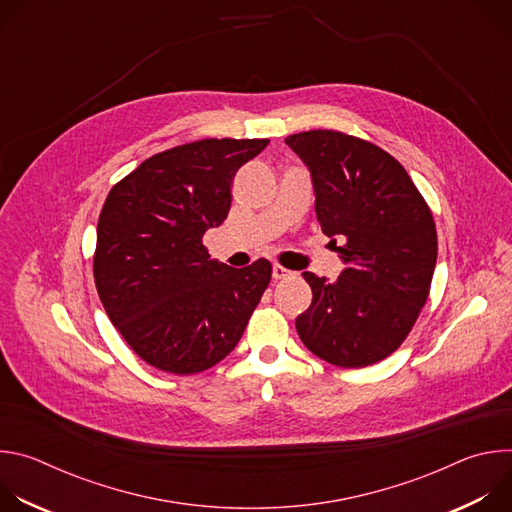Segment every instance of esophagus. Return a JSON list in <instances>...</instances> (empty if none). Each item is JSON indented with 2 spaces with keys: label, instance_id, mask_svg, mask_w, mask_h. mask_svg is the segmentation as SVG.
Masks as SVG:
<instances>
[{
  "label": "esophagus",
  "instance_id": "esophagus-1",
  "mask_svg": "<svg viewBox=\"0 0 512 512\" xmlns=\"http://www.w3.org/2000/svg\"><path fill=\"white\" fill-rule=\"evenodd\" d=\"M291 277V271L281 267V265H273V279H287Z\"/></svg>",
  "mask_w": 512,
  "mask_h": 512
}]
</instances>
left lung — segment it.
Instances as JSON below:
<instances>
[{"label": "left lung", "instance_id": "1", "mask_svg": "<svg viewBox=\"0 0 512 512\" xmlns=\"http://www.w3.org/2000/svg\"><path fill=\"white\" fill-rule=\"evenodd\" d=\"M285 143L308 166L318 223L344 271L336 281L302 273L310 308L296 328L322 360L360 369L393 354L411 332L437 259L431 210L405 168L379 145L332 129L302 131Z\"/></svg>", "mask_w": 512, "mask_h": 512}]
</instances>
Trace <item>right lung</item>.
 <instances>
[{
  "mask_svg": "<svg viewBox=\"0 0 512 512\" xmlns=\"http://www.w3.org/2000/svg\"><path fill=\"white\" fill-rule=\"evenodd\" d=\"M267 143L225 137L176 145L109 190L95 285L113 326L154 369L194 375L214 367L237 346L267 289V259L233 269L202 245L229 214L237 170Z\"/></svg>",
  "mask_w": 512,
  "mask_h": 512,
  "instance_id": "obj_1",
  "label": "right lung"
}]
</instances>
